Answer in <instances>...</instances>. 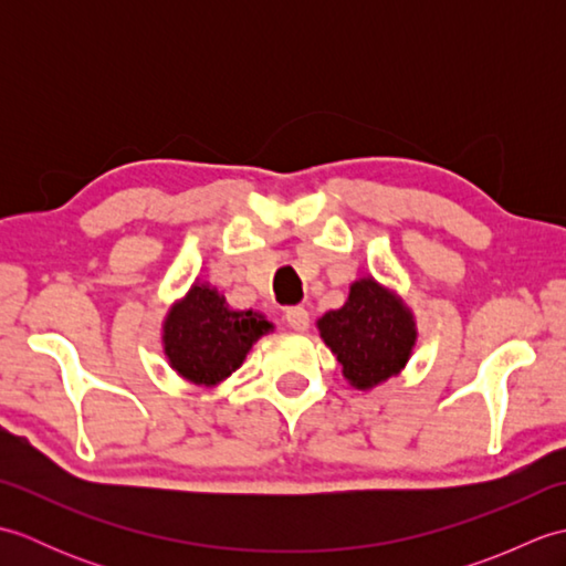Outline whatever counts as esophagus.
Here are the masks:
<instances>
[{
	"label": "esophagus",
	"instance_id": "esophagus-1",
	"mask_svg": "<svg viewBox=\"0 0 566 566\" xmlns=\"http://www.w3.org/2000/svg\"><path fill=\"white\" fill-rule=\"evenodd\" d=\"M286 323H290V328H294V331H298V333H304V331L308 328V323H311L308 311H306L304 306L286 308Z\"/></svg>",
	"mask_w": 566,
	"mask_h": 566
}]
</instances>
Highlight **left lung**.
<instances>
[{
  "label": "left lung",
  "instance_id": "left-lung-1",
  "mask_svg": "<svg viewBox=\"0 0 566 566\" xmlns=\"http://www.w3.org/2000/svg\"><path fill=\"white\" fill-rule=\"evenodd\" d=\"M350 387L369 391L401 375L418 343L413 311L375 276L350 284L347 302L316 321Z\"/></svg>",
  "mask_w": 566,
  "mask_h": 566
}]
</instances>
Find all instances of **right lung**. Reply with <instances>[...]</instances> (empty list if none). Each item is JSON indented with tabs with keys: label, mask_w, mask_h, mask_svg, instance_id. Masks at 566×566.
<instances>
[{
	"label": "right lung",
	"mask_w": 566,
	"mask_h": 566,
	"mask_svg": "<svg viewBox=\"0 0 566 566\" xmlns=\"http://www.w3.org/2000/svg\"><path fill=\"white\" fill-rule=\"evenodd\" d=\"M274 323L252 308H231L209 282H195L167 308L163 318V353L179 377L197 387H219L245 363Z\"/></svg>",
	"instance_id": "1"
}]
</instances>
